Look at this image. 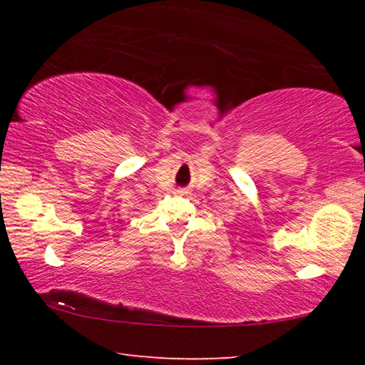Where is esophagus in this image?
Instances as JSON below:
<instances>
[{
	"label": "esophagus",
	"instance_id": "esophagus-1",
	"mask_svg": "<svg viewBox=\"0 0 365 365\" xmlns=\"http://www.w3.org/2000/svg\"><path fill=\"white\" fill-rule=\"evenodd\" d=\"M177 193H180V195H183V193H187V191H185V190H177Z\"/></svg>",
	"mask_w": 365,
	"mask_h": 365
}]
</instances>
